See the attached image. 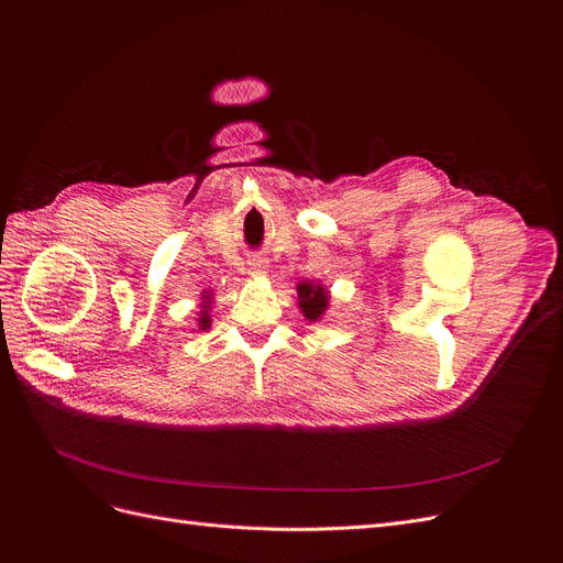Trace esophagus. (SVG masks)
Instances as JSON below:
<instances>
[{
  "instance_id": "obj_1",
  "label": "esophagus",
  "mask_w": 563,
  "mask_h": 563,
  "mask_svg": "<svg viewBox=\"0 0 563 563\" xmlns=\"http://www.w3.org/2000/svg\"><path fill=\"white\" fill-rule=\"evenodd\" d=\"M251 272H253V274H260V276L266 274V262H264V260H255V262L251 264Z\"/></svg>"
}]
</instances>
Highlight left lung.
<instances>
[{
	"label": "left lung",
	"mask_w": 563,
	"mask_h": 563,
	"mask_svg": "<svg viewBox=\"0 0 563 563\" xmlns=\"http://www.w3.org/2000/svg\"><path fill=\"white\" fill-rule=\"evenodd\" d=\"M297 289H299V306L310 321H317L323 312H327V306H329L327 289L312 283H301Z\"/></svg>",
	"instance_id": "obj_1"
}]
</instances>
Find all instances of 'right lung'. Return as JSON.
<instances>
[{"label":"right lung","mask_w":563,"mask_h":563,"mask_svg":"<svg viewBox=\"0 0 563 563\" xmlns=\"http://www.w3.org/2000/svg\"><path fill=\"white\" fill-rule=\"evenodd\" d=\"M205 312H207V310H205ZM207 323H210V317L202 314V317H200V327H207Z\"/></svg>","instance_id":"add662e5"}]
</instances>
